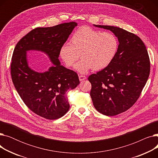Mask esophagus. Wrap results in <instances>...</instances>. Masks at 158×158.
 Instances as JSON below:
<instances>
[{"label":"esophagus","mask_w":158,"mask_h":158,"mask_svg":"<svg viewBox=\"0 0 158 158\" xmlns=\"http://www.w3.org/2000/svg\"><path fill=\"white\" fill-rule=\"evenodd\" d=\"M79 78L80 81H82L86 79V77L85 76H82V75H79Z\"/></svg>","instance_id":"34e87169"}]
</instances>
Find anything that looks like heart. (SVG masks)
<instances>
[{
    "mask_svg": "<svg viewBox=\"0 0 158 158\" xmlns=\"http://www.w3.org/2000/svg\"><path fill=\"white\" fill-rule=\"evenodd\" d=\"M118 48V41L110 32H101L87 26L78 29L71 38V44L65 43L60 48V56L67 67H71L81 56L82 60L75 69L81 73L91 69L101 70L114 60Z\"/></svg>",
    "mask_w": 158,
    "mask_h": 158,
    "instance_id": "1",
    "label": "heart"
}]
</instances>
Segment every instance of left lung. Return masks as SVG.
I'll return each instance as SVG.
<instances>
[{"label":"left lung","instance_id":"1","mask_svg":"<svg viewBox=\"0 0 158 158\" xmlns=\"http://www.w3.org/2000/svg\"><path fill=\"white\" fill-rule=\"evenodd\" d=\"M94 26L111 31L119 42L111 64L88 77L95 108L104 115L114 116L138 100L150 73V60L145 44L133 33L118 27Z\"/></svg>","mask_w":158,"mask_h":158}]
</instances>
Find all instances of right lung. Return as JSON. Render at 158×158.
Returning <instances> with one entry per match:
<instances>
[{
  "label": "right lung",
  "instance_id": "add662e5",
  "mask_svg": "<svg viewBox=\"0 0 158 158\" xmlns=\"http://www.w3.org/2000/svg\"><path fill=\"white\" fill-rule=\"evenodd\" d=\"M75 22L50 27H37L16 44L12 56L11 75L14 86L23 102L36 114L48 120L64 116L70 108L66 92L80 83L76 72L65 68L58 59L60 48L67 40ZM45 53L53 63L44 73L28 66L27 52Z\"/></svg>",
  "mask_w": 158,
  "mask_h": 158
}]
</instances>
